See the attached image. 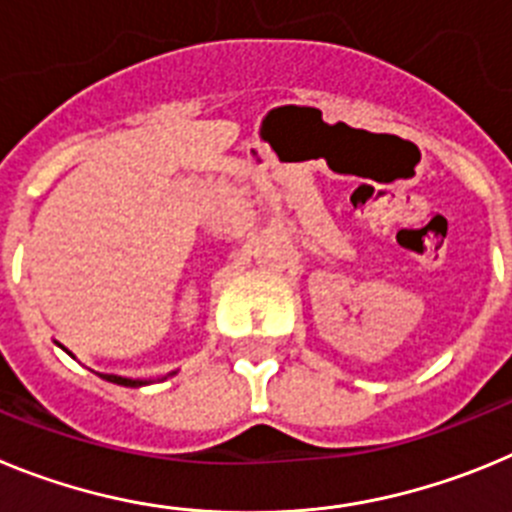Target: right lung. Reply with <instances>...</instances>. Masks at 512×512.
<instances>
[{
	"mask_svg": "<svg viewBox=\"0 0 512 512\" xmlns=\"http://www.w3.org/2000/svg\"><path fill=\"white\" fill-rule=\"evenodd\" d=\"M112 379H115V382H120V384H130V387L140 384V382H133V379H120V377H112Z\"/></svg>",
	"mask_w": 512,
	"mask_h": 512,
	"instance_id": "add662e5",
	"label": "right lung"
}]
</instances>
